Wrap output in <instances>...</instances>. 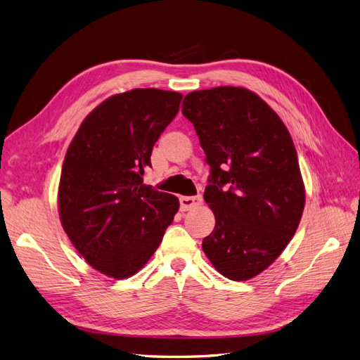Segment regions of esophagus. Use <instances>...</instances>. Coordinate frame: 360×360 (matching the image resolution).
<instances>
[{
    "instance_id": "1",
    "label": "esophagus",
    "mask_w": 360,
    "mask_h": 360,
    "mask_svg": "<svg viewBox=\"0 0 360 360\" xmlns=\"http://www.w3.org/2000/svg\"><path fill=\"white\" fill-rule=\"evenodd\" d=\"M201 202H202L201 195H197V197H181L180 198V209L183 212H188V210L195 209V207L201 205Z\"/></svg>"
}]
</instances>
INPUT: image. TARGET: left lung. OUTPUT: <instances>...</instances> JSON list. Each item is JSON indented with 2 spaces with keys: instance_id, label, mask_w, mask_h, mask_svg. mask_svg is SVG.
<instances>
[{
  "instance_id": "left-lung-1",
  "label": "left lung",
  "mask_w": 360,
  "mask_h": 360,
  "mask_svg": "<svg viewBox=\"0 0 360 360\" xmlns=\"http://www.w3.org/2000/svg\"><path fill=\"white\" fill-rule=\"evenodd\" d=\"M181 112L210 165L204 200L216 225L202 250L221 275L248 281L281 255L300 222L304 186L292 139L278 114L242 86L192 91Z\"/></svg>"
}]
</instances>
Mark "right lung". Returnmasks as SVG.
<instances>
[{
	"label": "right lung",
	"instance_id": "add662e5",
	"mask_svg": "<svg viewBox=\"0 0 360 360\" xmlns=\"http://www.w3.org/2000/svg\"><path fill=\"white\" fill-rule=\"evenodd\" d=\"M177 91L135 89L108 97L85 117L64 158L58 212L84 259L124 279L155 254L179 198L144 184L151 150L177 115Z\"/></svg>",
	"mask_w": 360,
	"mask_h": 360
}]
</instances>
